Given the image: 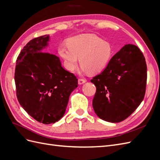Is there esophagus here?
<instances>
[{"label":"esophagus","mask_w":160,"mask_h":160,"mask_svg":"<svg viewBox=\"0 0 160 160\" xmlns=\"http://www.w3.org/2000/svg\"><path fill=\"white\" fill-rule=\"evenodd\" d=\"M85 82H86V80L84 79H78V83H79V85L83 84V83H85Z\"/></svg>","instance_id":"obj_1"}]
</instances>
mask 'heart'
Instances as JSON below:
<instances>
[{"label": "heart", "instance_id": "obj_1", "mask_svg": "<svg viewBox=\"0 0 160 160\" xmlns=\"http://www.w3.org/2000/svg\"><path fill=\"white\" fill-rule=\"evenodd\" d=\"M66 68L73 71L79 61L81 71L96 72L103 69L110 59L112 48L107 41L93 35L72 38L68 43H62L58 49Z\"/></svg>", "mask_w": 160, "mask_h": 160}]
</instances>
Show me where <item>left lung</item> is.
Returning <instances> with one entry per match:
<instances>
[{
    "mask_svg": "<svg viewBox=\"0 0 160 160\" xmlns=\"http://www.w3.org/2000/svg\"><path fill=\"white\" fill-rule=\"evenodd\" d=\"M91 82L96 86L93 108L97 115L106 122H122L146 93L147 65L142 52L134 45H125Z\"/></svg>",
    "mask_w": 160,
    "mask_h": 160,
    "instance_id": "left-lung-1",
    "label": "left lung"
}]
</instances>
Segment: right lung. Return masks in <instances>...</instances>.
Masks as SVG:
<instances>
[{"label": "right lung", "instance_id": "obj_1", "mask_svg": "<svg viewBox=\"0 0 160 160\" xmlns=\"http://www.w3.org/2000/svg\"><path fill=\"white\" fill-rule=\"evenodd\" d=\"M49 35L33 38L23 47L14 72L17 97L27 113L37 122L54 123L64 115L71 92L78 86L73 73L61 66L59 58L42 52Z\"/></svg>", "mask_w": 160, "mask_h": 160}]
</instances>
